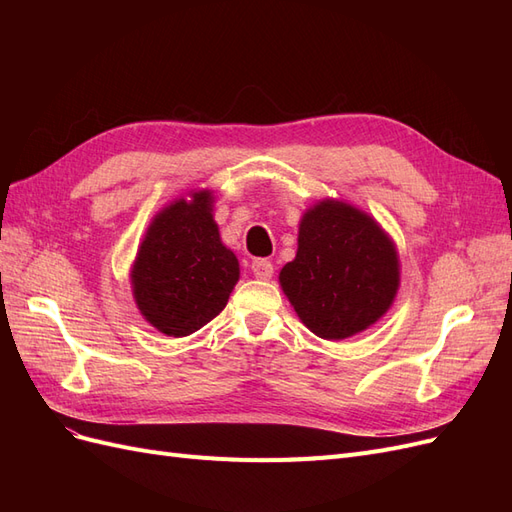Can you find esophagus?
Segmentation results:
<instances>
[{
	"instance_id": "1",
	"label": "esophagus",
	"mask_w": 512,
	"mask_h": 512,
	"mask_svg": "<svg viewBox=\"0 0 512 512\" xmlns=\"http://www.w3.org/2000/svg\"><path fill=\"white\" fill-rule=\"evenodd\" d=\"M252 273L258 277V280H271L273 265H271L269 260H265V258H256L252 262Z\"/></svg>"
}]
</instances>
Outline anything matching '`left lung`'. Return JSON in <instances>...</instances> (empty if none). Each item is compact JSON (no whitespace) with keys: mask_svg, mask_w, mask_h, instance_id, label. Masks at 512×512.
Listing matches in <instances>:
<instances>
[{"mask_svg":"<svg viewBox=\"0 0 512 512\" xmlns=\"http://www.w3.org/2000/svg\"><path fill=\"white\" fill-rule=\"evenodd\" d=\"M282 290L305 327L322 339L369 329L399 288L395 243L374 218L339 200L303 213L299 250L280 271Z\"/></svg>","mask_w":512,"mask_h":512,"instance_id":"obj_1","label":"left lung"}]
</instances>
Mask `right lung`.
I'll list each match as a JSON object with an SVG mask.
<instances>
[{"mask_svg": "<svg viewBox=\"0 0 512 512\" xmlns=\"http://www.w3.org/2000/svg\"><path fill=\"white\" fill-rule=\"evenodd\" d=\"M190 196L153 218L130 273L143 318L170 337L205 327L239 282V260L220 239L211 192Z\"/></svg>", "mask_w": 512, "mask_h": 512, "instance_id": "obj_1", "label": "right lung"}]
</instances>
